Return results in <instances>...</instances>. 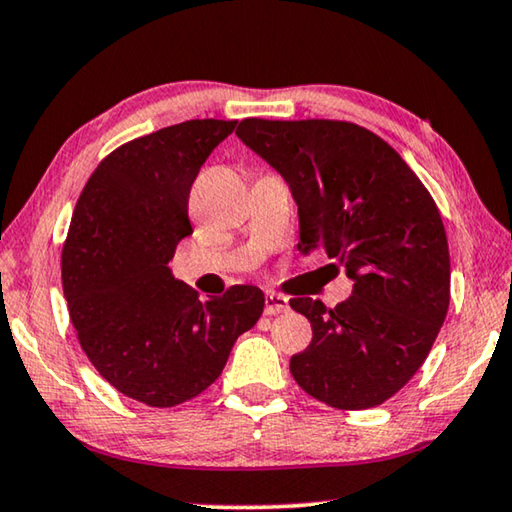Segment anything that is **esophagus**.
Segmentation results:
<instances>
[{
	"label": "esophagus",
	"instance_id": "1",
	"mask_svg": "<svg viewBox=\"0 0 512 512\" xmlns=\"http://www.w3.org/2000/svg\"><path fill=\"white\" fill-rule=\"evenodd\" d=\"M289 310V300L280 294H266L264 298V312L266 314H282Z\"/></svg>",
	"mask_w": 512,
	"mask_h": 512
}]
</instances>
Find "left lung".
<instances>
[{
    "mask_svg": "<svg viewBox=\"0 0 512 512\" xmlns=\"http://www.w3.org/2000/svg\"><path fill=\"white\" fill-rule=\"evenodd\" d=\"M237 136L289 184L300 253L323 248L353 280L332 310L314 298L289 303L312 323L291 376L332 408L385 403L424 364L449 310V243L431 193L360 125L246 118Z\"/></svg>",
    "mask_w": 512,
    "mask_h": 512,
    "instance_id": "1",
    "label": "left lung"
}]
</instances>
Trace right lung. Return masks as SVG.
I'll return each instance as SVG.
<instances>
[{"label": "right lung", "mask_w": 512, "mask_h": 512, "mask_svg": "<svg viewBox=\"0 0 512 512\" xmlns=\"http://www.w3.org/2000/svg\"><path fill=\"white\" fill-rule=\"evenodd\" d=\"M237 120H186L113 150L77 200L61 257L79 344L120 394L173 408L221 376L264 312L262 289L202 300L168 262L193 232L191 184Z\"/></svg>", "instance_id": "add662e5"}]
</instances>
